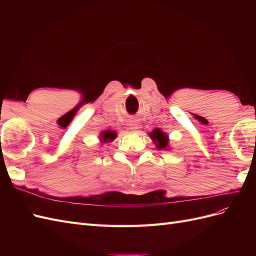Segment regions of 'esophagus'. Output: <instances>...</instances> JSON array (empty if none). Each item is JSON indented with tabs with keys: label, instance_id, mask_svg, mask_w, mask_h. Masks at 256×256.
<instances>
[{
	"label": "esophagus",
	"instance_id": "obj_1",
	"mask_svg": "<svg viewBox=\"0 0 256 256\" xmlns=\"http://www.w3.org/2000/svg\"><path fill=\"white\" fill-rule=\"evenodd\" d=\"M129 126H130L129 129H131V130L136 129V122H131V124H129Z\"/></svg>",
	"mask_w": 256,
	"mask_h": 256
}]
</instances>
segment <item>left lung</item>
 I'll return each mask as SVG.
<instances>
[{"instance_id": "1", "label": "left lung", "mask_w": 256, "mask_h": 256, "mask_svg": "<svg viewBox=\"0 0 256 256\" xmlns=\"http://www.w3.org/2000/svg\"><path fill=\"white\" fill-rule=\"evenodd\" d=\"M150 138H152V140L157 141V146L158 148L161 150V148H166V145H168V136L162 132V131L160 129H154L152 132L150 134Z\"/></svg>"}]
</instances>
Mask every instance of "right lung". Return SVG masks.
Segmentation results:
<instances>
[{
	"instance_id": "right-lung-1",
	"label": "right lung",
	"mask_w": 256,
	"mask_h": 256,
	"mask_svg": "<svg viewBox=\"0 0 256 256\" xmlns=\"http://www.w3.org/2000/svg\"><path fill=\"white\" fill-rule=\"evenodd\" d=\"M111 138H113V132H111V131H106L104 134V141L111 140Z\"/></svg>"
}]
</instances>
